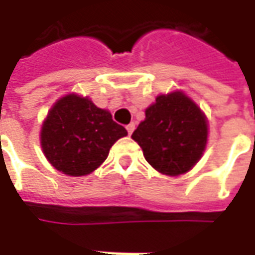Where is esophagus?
<instances>
[{"instance_id":"1","label":"esophagus","mask_w":255,"mask_h":255,"mask_svg":"<svg viewBox=\"0 0 255 255\" xmlns=\"http://www.w3.org/2000/svg\"><path fill=\"white\" fill-rule=\"evenodd\" d=\"M126 130H128L129 134H132L133 130H134V123H129V125L126 126Z\"/></svg>"}]
</instances>
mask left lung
Here are the masks:
<instances>
[{
	"label": "left lung",
	"mask_w": 255,
	"mask_h": 255,
	"mask_svg": "<svg viewBox=\"0 0 255 255\" xmlns=\"http://www.w3.org/2000/svg\"><path fill=\"white\" fill-rule=\"evenodd\" d=\"M147 163L177 176L199 162L207 143V121L197 105L181 92L160 95L146 109V119L132 134Z\"/></svg>",
	"instance_id": "8db88e82"
}]
</instances>
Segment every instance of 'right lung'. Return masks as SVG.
Wrapping results in <instances>:
<instances>
[{
	"label": "right lung",
	"instance_id": "right-lung-1",
	"mask_svg": "<svg viewBox=\"0 0 255 255\" xmlns=\"http://www.w3.org/2000/svg\"><path fill=\"white\" fill-rule=\"evenodd\" d=\"M126 129L88 98L66 95L49 111L41 130L46 159L68 176H85L108 157L113 143L126 136Z\"/></svg>",
	"mask_w": 255,
	"mask_h": 255
}]
</instances>
